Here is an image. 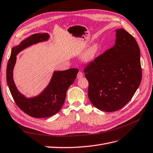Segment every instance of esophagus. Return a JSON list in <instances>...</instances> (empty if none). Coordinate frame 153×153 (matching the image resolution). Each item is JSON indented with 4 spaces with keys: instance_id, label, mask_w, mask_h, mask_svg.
<instances>
[{
    "instance_id": "obj_1",
    "label": "esophagus",
    "mask_w": 153,
    "mask_h": 153,
    "mask_svg": "<svg viewBox=\"0 0 153 153\" xmlns=\"http://www.w3.org/2000/svg\"><path fill=\"white\" fill-rule=\"evenodd\" d=\"M83 76H84V74H83L82 72H78V73L77 74V78H82Z\"/></svg>"
}]
</instances>
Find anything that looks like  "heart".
Segmentation results:
<instances>
[{
	"instance_id": "b5f03b06",
	"label": "heart",
	"mask_w": 153,
	"mask_h": 153,
	"mask_svg": "<svg viewBox=\"0 0 153 153\" xmlns=\"http://www.w3.org/2000/svg\"><path fill=\"white\" fill-rule=\"evenodd\" d=\"M100 50V45L94 44L88 48L83 55L82 60L85 62H91L93 61L96 57V55Z\"/></svg>"
}]
</instances>
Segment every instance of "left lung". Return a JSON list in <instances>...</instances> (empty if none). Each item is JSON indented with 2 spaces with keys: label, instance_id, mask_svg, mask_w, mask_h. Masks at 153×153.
I'll return each mask as SVG.
<instances>
[{
  "label": "left lung",
  "instance_id": "left-lung-1",
  "mask_svg": "<svg viewBox=\"0 0 153 153\" xmlns=\"http://www.w3.org/2000/svg\"><path fill=\"white\" fill-rule=\"evenodd\" d=\"M112 48L84 69L89 82L88 97L95 107L114 112L130 100L140 84V48L135 39L123 29L115 30Z\"/></svg>",
  "mask_w": 153,
  "mask_h": 153
}]
</instances>
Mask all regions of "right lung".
Returning <instances> with one entry per match:
<instances>
[{"label": "right lung", "mask_w": 153, "mask_h": 153, "mask_svg": "<svg viewBox=\"0 0 153 153\" xmlns=\"http://www.w3.org/2000/svg\"><path fill=\"white\" fill-rule=\"evenodd\" d=\"M50 38L47 33L34 34L12 48L11 56L6 69L7 83L16 105L25 113L35 118L48 117L56 114L61 110L66 99L67 90L75 81L78 69H69L53 71L48 85L38 96L27 98L18 90L13 80V69L16 55L30 46Z\"/></svg>", "instance_id": "right-lung-1"}]
</instances>
